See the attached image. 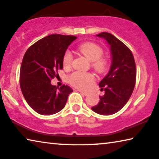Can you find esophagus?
I'll return each mask as SVG.
<instances>
[{
    "label": "esophagus",
    "instance_id": "34e87169",
    "mask_svg": "<svg viewBox=\"0 0 159 159\" xmlns=\"http://www.w3.org/2000/svg\"><path fill=\"white\" fill-rule=\"evenodd\" d=\"M79 92L81 93V94L84 95V96H87L89 94L88 92H86V91H82V90H79Z\"/></svg>",
    "mask_w": 159,
    "mask_h": 159
}]
</instances>
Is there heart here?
Returning <instances> with one entry per match:
<instances>
[{"mask_svg":"<svg viewBox=\"0 0 159 159\" xmlns=\"http://www.w3.org/2000/svg\"><path fill=\"white\" fill-rule=\"evenodd\" d=\"M79 52L84 55L89 61L92 62V66L100 73L104 72L107 68V60L102 58L103 50L98 44L92 42H85L79 47ZM73 56L70 51L65 52L62 64L68 68L71 66ZM94 80V75L90 73L75 71L68 77V81L72 86L79 89H86Z\"/></svg>","mask_w":159,"mask_h":159,"instance_id":"obj_1","label":"heart"}]
</instances>
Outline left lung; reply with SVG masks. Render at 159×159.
Listing matches in <instances>:
<instances>
[{
    "mask_svg": "<svg viewBox=\"0 0 159 159\" xmlns=\"http://www.w3.org/2000/svg\"><path fill=\"white\" fill-rule=\"evenodd\" d=\"M97 37L108 44L111 62L108 73L99 84L105 91L104 95L99 97V104L91 109L99 115H111L120 111L133 93L136 80L135 62L129 49L114 35L102 32Z\"/></svg>",
    "mask_w": 159,
    "mask_h": 159,
    "instance_id": "1",
    "label": "left lung"
}]
</instances>
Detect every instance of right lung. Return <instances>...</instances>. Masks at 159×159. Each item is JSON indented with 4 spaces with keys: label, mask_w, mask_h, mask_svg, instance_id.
I'll return each mask as SVG.
<instances>
[{
    "label": "right lung",
    "mask_w": 159,
    "mask_h": 159,
    "mask_svg": "<svg viewBox=\"0 0 159 159\" xmlns=\"http://www.w3.org/2000/svg\"><path fill=\"white\" fill-rule=\"evenodd\" d=\"M75 36L51 34L26 50L20 70V87L28 104L38 114L51 115L64 108L73 90L52 86L51 80L63 67L62 59Z\"/></svg>",
    "instance_id": "obj_1"
}]
</instances>
